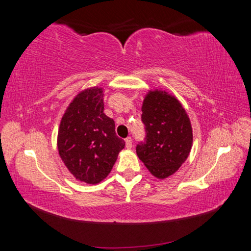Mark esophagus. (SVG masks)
<instances>
[{
	"label": "esophagus",
	"instance_id": "obj_1",
	"mask_svg": "<svg viewBox=\"0 0 251 251\" xmlns=\"http://www.w3.org/2000/svg\"><path fill=\"white\" fill-rule=\"evenodd\" d=\"M131 145H133V142H131V138L130 137H127L126 139H125V146H126V148H131Z\"/></svg>",
	"mask_w": 251,
	"mask_h": 251
}]
</instances>
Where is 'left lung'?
<instances>
[{"label":"left lung","instance_id":"left-lung-1","mask_svg":"<svg viewBox=\"0 0 251 251\" xmlns=\"http://www.w3.org/2000/svg\"><path fill=\"white\" fill-rule=\"evenodd\" d=\"M142 112L146 137L136 152L152 176L165 179L179 169L192 150L190 120L175 96L157 88L146 94Z\"/></svg>","mask_w":251,"mask_h":251}]
</instances>
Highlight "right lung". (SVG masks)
Returning <instances> with one entry per match:
<instances>
[{"label":"right lung","mask_w":251,"mask_h":251,"mask_svg":"<svg viewBox=\"0 0 251 251\" xmlns=\"http://www.w3.org/2000/svg\"><path fill=\"white\" fill-rule=\"evenodd\" d=\"M103 88L90 87L76 95L59 124L57 150L76 179L95 185L104 180L125 142L115 133V123L104 114Z\"/></svg>","instance_id":"obj_1"}]
</instances>
